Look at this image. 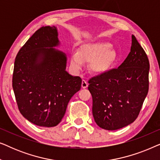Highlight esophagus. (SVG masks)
<instances>
[{"mask_svg": "<svg viewBox=\"0 0 160 160\" xmlns=\"http://www.w3.org/2000/svg\"><path fill=\"white\" fill-rule=\"evenodd\" d=\"M88 87V83L86 80H82V87L83 89H85L87 88V87Z\"/></svg>", "mask_w": 160, "mask_h": 160, "instance_id": "obj_1", "label": "esophagus"}]
</instances>
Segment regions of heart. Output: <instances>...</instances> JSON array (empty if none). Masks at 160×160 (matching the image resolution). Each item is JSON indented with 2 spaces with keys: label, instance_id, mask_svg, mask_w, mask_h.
Returning <instances> with one entry per match:
<instances>
[{
  "label": "heart",
  "instance_id": "heart-1",
  "mask_svg": "<svg viewBox=\"0 0 160 160\" xmlns=\"http://www.w3.org/2000/svg\"><path fill=\"white\" fill-rule=\"evenodd\" d=\"M110 43L102 42L82 45L78 52H73L71 64L73 68L79 70L84 62H90V68L95 73L102 74L111 69L117 60V54Z\"/></svg>",
  "mask_w": 160,
  "mask_h": 160
}]
</instances>
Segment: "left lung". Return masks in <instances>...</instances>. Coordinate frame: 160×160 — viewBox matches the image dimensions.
<instances>
[{"label": "left lung", "instance_id": "left-lung-1", "mask_svg": "<svg viewBox=\"0 0 160 160\" xmlns=\"http://www.w3.org/2000/svg\"><path fill=\"white\" fill-rule=\"evenodd\" d=\"M149 61L134 36L131 51L118 68L89 78L92 114L100 128L115 130L138 117L148 91Z\"/></svg>", "mask_w": 160, "mask_h": 160}]
</instances>
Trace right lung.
<instances>
[{
  "instance_id": "obj_1",
  "label": "right lung",
  "mask_w": 160,
  "mask_h": 160,
  "mask_svg": "<svg viewBox=\"0 0 160 160\" xmlns=\"http://www.w3.org/2000/svg\"><path fill=\"white\" fill-rule=\"evenodd\" d=\"M58 43L55 27H41L19 49L14 61L12 87L19 111L40 127L58 125L82 87L79 76L65 71V54L52 48Z\"/></svg>"
}]
</instances>
